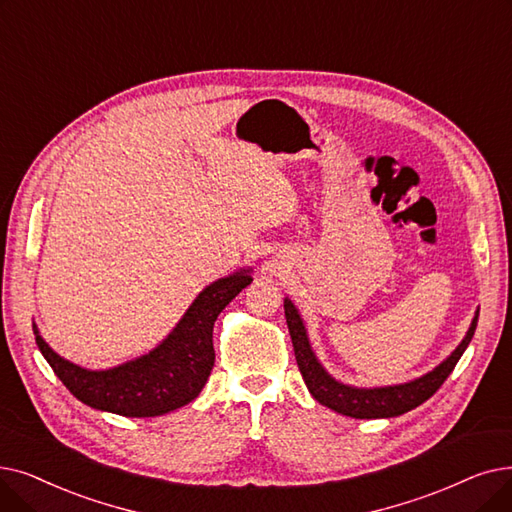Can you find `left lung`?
<instances>
[{
  "label": "left lung",
  "instance_id": "left-lung-1",
  "mask_svg": "<svg viewBox=\"0 0 512 512\" xmlns=\"http://www.w3.org/2000/svg\"><path fill=\"white\" fill-rule=\"evenodd\" d=\"M284 316H286L288 332H291L297 366L301 370V376L309 393L314 395L316 402L351 418H393L414 410L422 402H427V399L443 385V381L448 379L450 372L462 358L464 349L469 347L475 335L479 309L475 311V318L469 330H466L460 345L439 366H435L427 374L418 376L414 381L387 385V387H355L335 379V376H332L318 360L314 347L309 343L307 328L299 314V309L288 297H284Z\"/></svg>",
  "mask_w": 512,
  "mask_h": 512
}]
</instances>
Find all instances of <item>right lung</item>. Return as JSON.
<instances>
[{"label":"right lung","instance_id":"1","mask_svg":"<svg viewBox=\"0 0 512 512\" xmlns=\"http://www.w3.org/2000/svg\"><path fill=\"white\" fill-rule=\"evenodd\" d=\"M251 272L240 268L205 286L157 347L115 368L90 370L64 360L43 341L37 324L35 343L64 387L85 406L129 418L163 416L190 404L203 391L215 364L213 324L253 282Z\"/></svg>","mask_w":512,"mask_h":512}]
</instances>
